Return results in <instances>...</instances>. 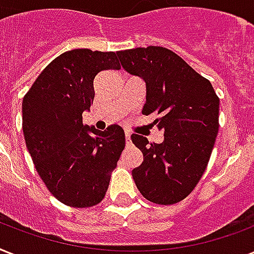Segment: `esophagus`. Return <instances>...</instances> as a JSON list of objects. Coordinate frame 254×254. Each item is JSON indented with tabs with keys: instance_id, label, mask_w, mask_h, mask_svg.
<instances>
[{
	"instance_id": "1",
	"label": "esophagus",
	"mask_w": 254,
	"mask_h": 254,
	"mask_svg": "<svg viewBox=\"0 0 254 254\" xmlns=\"http://www.w3.org/2000/svg\"><path fill=\"white\" fill-rule=\"evenodd\" d=\"M125 141H127V145H130L131 143L130 133H129V131H127V133H125Z\"/></svg>"
}]
</instances>
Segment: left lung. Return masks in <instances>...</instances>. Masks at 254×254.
<instances>
[{
  "mask_svg": "<svg viewBox=\"0 0 254 254\" xmlns=\"http://www.w3.org/2000/svg\"><path fill=\"white\" fill-rule=\"evenodd\" d=\"M123 68L146 87L143 115L155 112L161 143L131 134L143 162L131 171L139 192L155 204H174L189 195L208 165L219 131L220 100L207 79L173 51L149 46L119 51Z\"/></svg>",
  "mask_w": 254,
  "mask_h": 254,
  "instance_id": "1",
  "label": "left lung"
}]
</instances>
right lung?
<instances>
[{"instance_id": "add662e5", "label": "right lung", "mask_w": 254, "mask_h": 254, "mask_svg": "<svg viewBox=\"0 0 254 254\" xmlns=\"http://www.w3.org/2000/svg\"><path fill=\"white\" fill-rule=\"evenodd\" d=\"M104 69H120L115 53L67 51L42 71L22 101L26 146L39 177L58 200L76 208L103 200L125 147L119 125L101 131L83 124L95 76Z\"/></svg>"}]
</instances>
